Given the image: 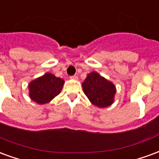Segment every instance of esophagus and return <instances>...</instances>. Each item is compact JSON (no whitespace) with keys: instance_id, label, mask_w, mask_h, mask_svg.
I'll return each instance as SVG.
<instances>
[{"instance_id":"obj_1","label":"esophagus","mask_w":159,"mask_h":159,"mask_svg":"<svg viewBox=\"0 0 159 159\" xmlns=\"http://www.w3.org/2000/svg\"><path fill=\"white\" fill-rule=\"evenodd\" d=\"M70 79H73V80H78V76L75 75V76H70Z\"/></svg>"}]
</instances>
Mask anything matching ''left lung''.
<instances>
[{
  "instance_id": "1",
  "label": "left lung",
  "mask_w": 159,
  "mask_h": 159,
  "mask_svg": "<svg viewBox=\"0 0 159 159\" xmlns=\"http://www.w3.org/2000/svg\"><path fill=\"white\" fill-rule=\"evenodd\" d=\"M82 87L85 95L95 107L105 108L113 104L116 86L96 71L87 75Z\"/></svg>"
}]
</instances>
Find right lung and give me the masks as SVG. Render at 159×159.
<instances>
[{
    "label": "right lung",
    "mask_w": 159,
    "mask_h": 159,
    "mask_svg": "<svg viewBox=\"0 0 159 159\" xmlns=\"http://www.w3.org/2000/svg\"><path fill=\"white\" fill-rule=\"evenodd\" d=\"M64 84L65 81L62 78L47 72L29 83V96L30 100L39 105L49 103L59 94Z\"/></svg>",
    "instance_id": "add662e5"
}]
</instances>
